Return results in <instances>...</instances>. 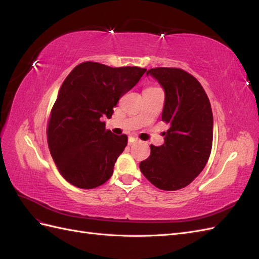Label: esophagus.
<instances>
[{"mask_svg":"<svg viewBox=\"0 0 259 259\" xmlns=\"http://www.w3.org/2000/svg\"><path fill=\"white\" fill-rule=\"evenodd\" d=\"M137 140H138V138L135 137V136H133V135H130V136H128V144H130V145L133 144V143L137 142Z\"/></svg>","mask_w":259,"mask_h":259,"instance_id":"34e87169","label":"esophagus"}]
</instances>
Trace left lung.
Returning <instances> with one entry per match:
<instances>
[{"mask_svg": "<svg viewBox=\"0 0 259 259\" xmlns=\"http://www.w3.org/2000/svg\"><path fill=\"white\" fill-rule=\"evenodd\" d=\"M149 74L165 92L162 121L169 128L164 144L151 145L150 155L139 167L156 188L175 191L192 183L206 165L213 145V113L204 89L185 70L159 67L148 70Z\"/></svg>", "mask_w": 259, "mask_h": 259, "instance_id": "obj_1", "label": "left lung"}]
</instances>
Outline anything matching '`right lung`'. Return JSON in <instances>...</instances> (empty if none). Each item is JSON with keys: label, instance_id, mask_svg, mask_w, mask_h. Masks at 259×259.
<instances>
[{"label": "right lung", "instance_id": "1", "mask_svg": "<svg viewBox=\"0 0 259 259\" xmlns=\"http://www.w3.org/2000/svg\"><path fill=\"white\" fill-rule=\"evenodd\" d=\"M147 71L139 67L112 68L85 61L68 74L48 124V144L61 176L82 189L105 184L113 174L127 136L106 130L117 101Z\"/></svg>", "mask_w": 259, "mask_h": 259}]
</instances>
